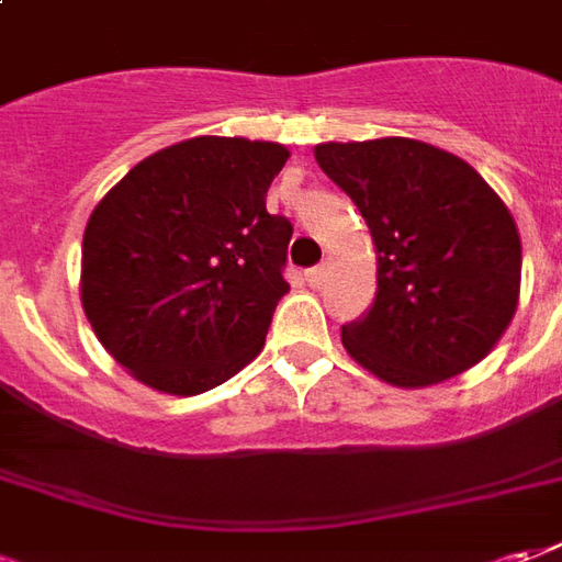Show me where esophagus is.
<instances>
[{"label":"esophagus","instance_id":"1","mask_svg":"<svg viewBox=\"0 0 562 562\" xmlns=\"http://www.w3.org/2000/svg\"><path fill=\"white\" fill-rule=\"evenodd\" d=\"M305 281H308V286H321L323 281H326V266H314V269H308V272H305Z\"/></svg>","mask_w":562,"mask_h":562}]
</instances>
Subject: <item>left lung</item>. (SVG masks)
<instances>
[{"label":"left lung","instance_id":"left-lung-1","mask_svg":"<svg viewBox=\"0 0 562 562\" xmlns=\"http://www.w3.org/2000/svg\"><path fill=\"white\" fill-rule=\"evenodd\" d=\"M314 158L376 251L374 305L344 326V350L398 389L479 366L521 293V236L497 191L464 158L411 137L321 143Z\"/></svg>","mask_w":562,"mask_h":562}]
</instances>
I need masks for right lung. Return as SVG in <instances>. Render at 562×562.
Wrapping results in <instances>:
<instances>
[{
	"instance_id": "obj_1",
	"label": "right lung",
	"mask_w": 562,
	"mask_h": 562,
	"mask_svg": "<svg viewBox=\"0 0 562 562\" xmlns=\"http://www.w3.org/2000/svg\"><path fill=\"white\" fill-rule=\"evenodd\" d=\"M286 158L281 143L203 134L143 158L92 209L80 302L143 386L200 395L263 350L290 290L293 227L266 212Z\"/></svg>"
}]
</instances>
